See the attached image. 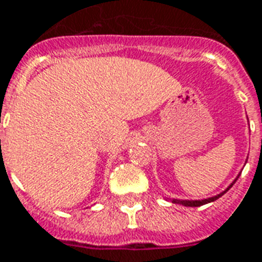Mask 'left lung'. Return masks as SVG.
I'll list each match as a JSON object with an SVG mask.
<instances>
[{"label": "left lung", "mask_w": 262, "mask_h": 262, "mask_svg": "<svg viewBox=\"0 0 262 262\" xmlns=\"http://www.w3.org/2000/svg\"><path fill=\"white\" fill-rule=\"evenodd\" d=\"M247 121H249V119H247ZM246 162H247V161H246ZM239 176H241V173H239V174L235 177V180H233L232 183H231V184H229L228 187H227V188L223 191V192L217 193V195H214V196L206 198V199H193V201H192V199H174V198H173V199H170V202L171 203H179V205H183V206H189V207H198V206H202V205H206V203L214 202V201H217L220 196H223V195H224V193L227 192V191H228V189L231 188L233 184H235V181L239 179Z\"/></svg>", "instance_id": "8db88e82"}]
</instances>
